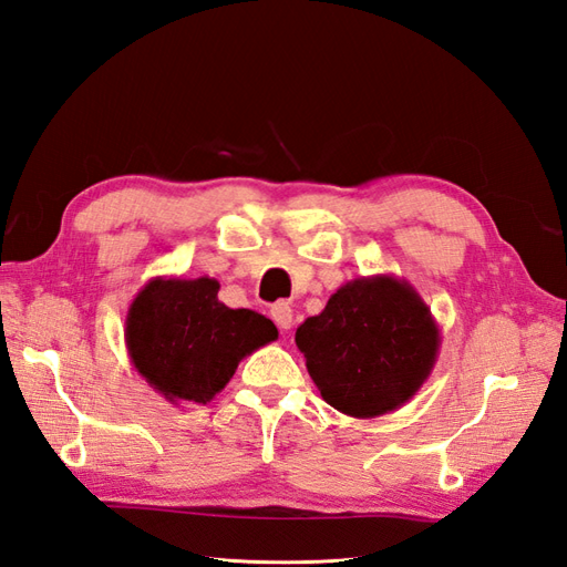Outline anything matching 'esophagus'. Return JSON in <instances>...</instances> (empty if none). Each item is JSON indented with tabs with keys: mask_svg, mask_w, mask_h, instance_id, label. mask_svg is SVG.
Instances as JSON below:
<instances>
[{
	"mask_svg": "<svg viewBox=\"0 0 567 567\" xmlns=\"http://www.w3.org/2000/svg\"><path fill=\"white\" fill-rule=\"evenodd\" d=\"M271 319L281 331H288L293 326V310H290L288 302H277L271 307Z\"/></svg>",
	"mask_w": 567,
	"mask_h": 567,
	"instance_id": "esophagus-1",
	"label": "esophagus"
}]
</instances>
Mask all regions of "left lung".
<instances>
[{"label":"left lung","mask_w":567,"mask_h":567,"mask_svg":"<svg viewBox=\"0 0 567 567\" xmlns=\"http://www.w3.org/2000/svg\"><path fill=\"white\" fill-rule=\"evenodd\" d=\"M440 326L416 288L392 274L340 286L296 331L321 398L352 419H375L406 404L431 375Z\"/></svg>","instance_id":"8db88e82"}]
</instances>
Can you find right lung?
<instances>
[{
	"instance_id": "obj_1",
	"label": "right lung",
	"mask_w": 567,
	"mask_h": 567,
	"mask_svg": "<svg viewBox=\"0 0 567 567\" xmlns=\"http://www.w3.org/2000/svg\"><path fill=\"white\" fill-rule=\"evenodd\" d=\"M217 290L210 277H156L130 305V362L167 402L208 404L244 357L279 338L265 315L231 310Z\"/></svg>"
}]
</instances>
